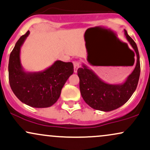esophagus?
I'll use <instances>...</instances> for the list:
<instances>
[{"mask_svg": "<svg viewBox=\"0 0 150 150\" xmlns=\"http://www.w3.org/2000/svg\"><path fill=\"white\" fill-rule=\"evenodd\" d=\"M79 68V62L77 61L74 62V71L75 73H76L77 70H78Z\"/></svg>", "mask_w": 150, "mask_h": 150, "instance_id": "obj_1", "label": "esophagus"}]
</instances>
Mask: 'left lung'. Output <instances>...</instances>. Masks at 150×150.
Returning <instances> with one entry per match:
<instances>
[{"instance_id": "1", "label": "left lung", "mask_w": 150, "mask_h": 150, "mask_svg": "<svg viewBox=\"0 0 150 150\" xmlns=\"http://www.w3.org/2000/svg\"><path fill=\"white\" fill-rule=\"evenodd\" d=\"M126 40L135 51L137 57L135 67L121 83L112 84L104 81L86 64L79 68V88L83 99L90 107L103 112H110L124 105L135 92L140 73V56L135 41L124 29Z\"/></svg>"}]
</instances>
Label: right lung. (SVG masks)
Listing matches in <instances>:
<instances>
[{"mask_svg": "<svg viewBox=\"0 0 150 150\" xmlns=\"http://www.w3.org/2000/svg\"><path fill=\"white\" fill-rule=\"evenodd\" d=\"M29 31L19 38L9 58V82L12 92L23 103L36 108L53 105L59 99L62 88L74 73L72 62L55 61L40 71H27L20 59L21 47Z\"/></svg>", "mask_w": 150, "mask_h": 150, "instance_id": "add662e5", "label": "right lung"}]
</instances>
